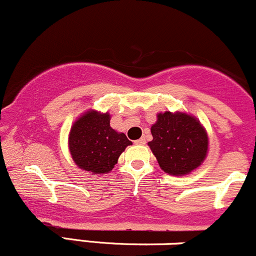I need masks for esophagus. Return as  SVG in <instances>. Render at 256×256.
Listing matches in <instances>:
<instances>
[{
  "label": "esophagus",
  "instance_id": "34e87169",
  "mask_svg": "<svg viewBox=\"0 0 256 256\" xmlns=\"http://www.w3.org/2000/svg\"><path fill=\"white\" fill-rule=\"evenodd\" d=\"M134 143H136V144H140V146H144L146 144V140H144V138H140V140H134Z\"/></svg>",
  "mask_w": 256,
  "mask_h": 256
}]
</instances>
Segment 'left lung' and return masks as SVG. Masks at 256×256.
<instances>
[{
  "label": "left lung",
  "instance_id": "left-lung-1",
  "mask_svg": "<svg viewBox=\"0 0 256 256\" xmlns=\"http://www.w3.org/2000/svg\"><path fill=\"white\" fill-rule=\"evenodd\" d=\"M148 143L164 172L189 174L204 162L208 152V136L200 120L182 112L158 113L150 128Z\"/></svg>",
  "mask_w": 256,
  "mask_h": 256
}]
</instances>
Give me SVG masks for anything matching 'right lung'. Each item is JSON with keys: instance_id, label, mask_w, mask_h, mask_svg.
<instances>
[{"instance_id": "obj_1", "label": "right lung", "mask_w": 256, "mask_h": 256, "mask_svg": "<svg viewBox=\"0 0 256 256\" xmlns=\"http://www.w3.org/2000/svg\"><path fill=\"white\" fill-rule=\"evenodd\" d=\"M110 113L88 110L72 125L68 148L79 168L104 174L112 171L118 158L132 142L125 134L110 128Z\"/></svg>"}]
</instances>
